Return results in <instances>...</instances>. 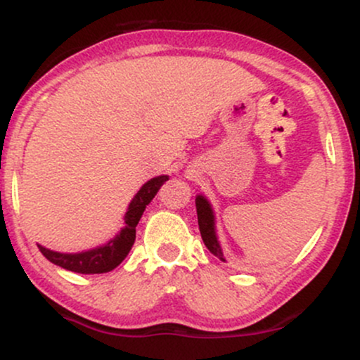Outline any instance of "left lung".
<instances>
[{"label":"left lung","mask_w":360,"mask_h":360,"mask_svg":"<svg viewBox=\"0 0 360 360\" xmlns=\"http://www.w3.org/2000/svg\"><path fill=\"white\" fill-rule=\"evenodd\" d=\"M196 212H198V225H200L201 238H203L205 245L208 247V250L213 255H217L218 259L226 262L225 255H223L220 240H218L217 235V225H214V212L210 205V201L206 200L203 194H198L196 196Z\"/></svg>","instance_id":"obj_1"}]
</instances>
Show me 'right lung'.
<instances>
[{"instance_id":"obj_1","label":"right lung","mask_w":360,"mask_h":360,"mask_svg":"<svg viewBox=\"0 0 360 360\" xmlns=\"http://www.w3.org/2000/svg\"><path fill=\"white\" fill-rule=\"evenodd\" d=\"M167 179L169 176L152 177L150 181H147L139 189V193L135 194L134 200L128 205L125 217H123L125 226L103 245L84 252H76V254H64V252L45 249L40 243H37V245H39L45 259H49L52 264L62 267V269L79 272V274H103V272L113 271L115 267L123 262V259L130 252L135 242V232H137L135 229H137L140 218L146 212L147 205L154 200L160 186L166 183Z\"/></svg>"}]
</instances>
